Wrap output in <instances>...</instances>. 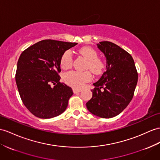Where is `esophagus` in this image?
Listing matches in <instances>:
<instances>
[{
    "mask_svg": "<svg viewBox=\"0 0 160 160\" xmlns=\"http://www.w3.org/2000/svg\"><path fill=\"white\" fill-rule=\"evenodd\" d=\"M72 90H73V92L75 93H79V92H81V89H77V88H73Z\"/></svg>",
    "mask_w": 160,
    "mask_h": 160,
    "instance_id": "esophagus-1",
    "label": "esophagus"
}]
</instances>
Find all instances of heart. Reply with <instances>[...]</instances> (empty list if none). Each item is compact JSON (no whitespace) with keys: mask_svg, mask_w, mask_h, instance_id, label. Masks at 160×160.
Listing matches in <instances>:
<instances>
[{"mask_svg":"<svg viewBox=\"0 0 160 160\" xmlns=\"http://www.w3.org/2000/svg\"><path fill=\"white\" fill-rule=\"evenodd\" d=\"M79 52L88 60V63L86 64L87 68H89L96 75H98L102 72L104 69V63L102 60L97 58L98 54L94 49L89 47H84L79 50ZM72 63V52L70 50L66 51L61 57V67L64 69H67L71 67ZM91 79L92 75L89 71L81 72L72 71L65 73L64 75L65 82L75 88H82L85 83L88 82Z\"/></svg>","mask_w":160,"mask_h":160,"instance_id":"1","label":"heart"}]
</instances>
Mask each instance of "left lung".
Returning a JSON list of instances; mask_svg holds the SVG:
<instances>
[{"instance_id": "8db88e82", "label": "left lung", "mask_w": 160, "mask_h": 160, "mask_svg": "<svg viewBox=\"0 0 160 160\" xmlns=\"http://www.w3.org/2000/svg\"><path fill=\"white\" fill-rule=\"evenodd\" d=\"M96 45L106 58V71L93 84L92 98L86 107L93 115L111 118L125 109L133 98L138 73L133 58L126 51L109 41Z\"/></svg>"}]
</instances>
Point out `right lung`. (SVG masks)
<instances>
[{
	"label": "right lung",
	"instance_id": "right-lung-1",
	"mask_svg": "<svg viewBox=\"0 0 160 160\" xmlns=\"http://www.w3.org/2000/svg\"><path fill=\"white\" fill-rule=\"evenodd\" d=\"M76 45L77 42L42 40L19 56L15 74L18 92L25 107L37 118H52L67 109L73 92L60 82L58 72L62 54Z\"/></svg>",
	"mask_w": 160,
	"mask_h": 160
}]
</instances>
